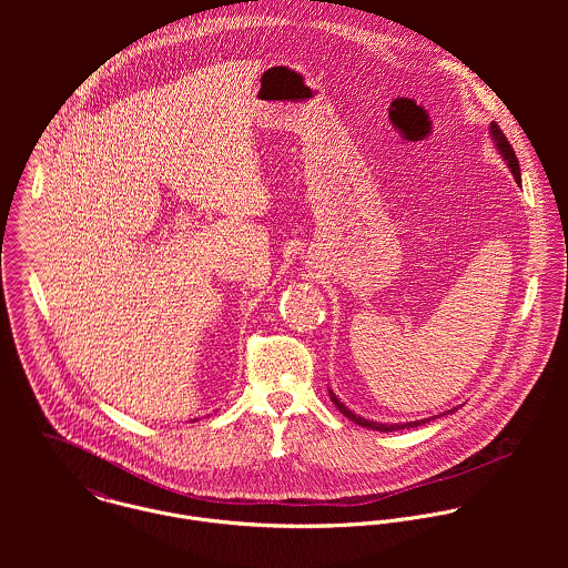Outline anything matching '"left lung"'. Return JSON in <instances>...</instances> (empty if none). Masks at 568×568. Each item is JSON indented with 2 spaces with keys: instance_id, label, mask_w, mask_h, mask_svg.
<instances>
[{
  "instance_id": "left-lung-1",
  "label": "left lung",
  "mask_w": 568,
  "mask_h": 568,
  "mask_svg": "<svg viewBox=\"0 0 568 568\" xmlns=\"http://www.w3.org/2000/svg\"><path fill=\"white\" fill-rule=\"evenodd\" d=\"M489 135H491L494 144H496V149H498V153H500L503 162H507V165H509V170H511V174H514L516 183H520V165H518V158H516V153H514L511 144L507 142L505 133L498 129V124H496V122H491V124H489ZM327 394H329V400L334 403V406H336V408H338L347 419H352V422H354V424H358V426L374 428V430H381V433H394V430H400V428H413V426H419V424H426V422H430V419L439 417V415H435V417H426V419H417V422H406V424H381V422L365 419V417L356 415L354 410H349L347 406L343 405V403L334 396V392H329V389H327ZM446 413H455V408H450V410H446ZM446 413H442V415H446Z\"/></svg>"
}]
</instances>
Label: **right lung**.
I'll use <instances>...</instances> for the list:
<instances>
[{"mask_svg": "<svg viewBox=\"0 0 568 568\" xmlns=\"http://www.w3.org/2000/svg\"><path fill=\"white\" fill-rule=\"evenodd\" d=\"M194 422H196V419H194Z\"/></svg>", "mask_w": 568, "mask_h": 568, "instance_id": "1", "label": "right lung"}]
</instances>
